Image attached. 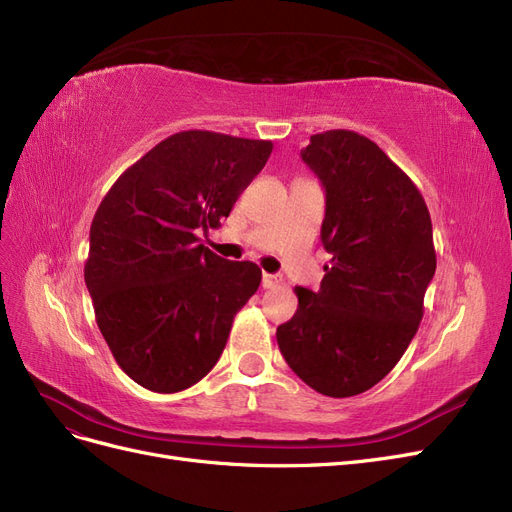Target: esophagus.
<instances>
[{
    "instance_id": "34e87169",
    "label": "esophagus",
    "mask_w": 512,
    "mask_h": 512,
    "mask_svg": "<svg viewBox=\"0 0 512 512\" xmlns=\"http://www.w3.org/2000/svg\"><path fill=\"white\" fill-rule=\"evenodd\" d=\"M283 285V276L278 274H263L261 276V287L263 289H274V287H280Z\"/></svg>"
}]
</instances>
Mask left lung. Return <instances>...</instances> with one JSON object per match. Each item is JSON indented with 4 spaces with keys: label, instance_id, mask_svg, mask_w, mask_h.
<instances>
[{
    "label": "left lung",
    "instance_id": "left-lung-1",
    "mask_svg": "<svg viewBox=\"0 0 512 512\" xmlns=\"http://www.w3.org/2000/svg\"><path fill=\"white\" fill-rule=\"evenodd\" d=\"M302 159L325 189L332 259L319 291L295 287L298 310L276 340L308 387L351 398L383 381L417 334L436 272L432 219L417 185L366 136L323 131Z\"/></svg>",
    "mask_w": 512,
    "mask_h": 512
}]
</instances>
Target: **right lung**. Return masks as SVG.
<instances>
[{"instance_id": "right-lung-1", "label": "right lung", "mask_w": 512, "mask_h": 512, "mask_svg": "<svg viewBox=\"0 0 512 512\" xmlns=\"http://www.w3.org/2000/svg\"><path fill=\"white\" fill-rule=\"evenodd\" d=\"M270 153V140L180 131L127 168L97 208L85 283L114 359L144 389L202 381L257 291L253 261H227L197 236L229 217Z\"/></svg>"}]
</instances>
